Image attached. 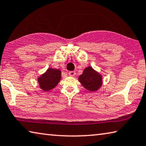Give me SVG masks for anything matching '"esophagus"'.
Here are the masks:
<instances>
[{"label": "esophagus", "instance_id": "34e87169", "mask_svg": "<svg viewBox=\"0 0 146 146\" xmlns=\"http://www.w3.org/2000/svg\"><path fill=\"white\" fill-rule=\"evenodd\" d=\"M68 74H69V75L71 76H74L76 75V72L74 71H70V72L68 73Z\"/></svg>", "mask_w": 146, "mask_h": 146}]
</instances>
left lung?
<instances>
[{"instance_id":"obj_1","label":"left lung","mask_w":146,"mask_h":146,"mask_svg":"<svg viewBox=\"0 0 146 146\" xmlns=\"http://www.w3.org/2000/svg\"><path fill=\"white\" fill-rule=\"evenodd\" d=\"M78 80L88 90L95 91L102 86V76L99 73L89 66L84 70L82 75L78 77Z\"/></svg>"}]
</instances>
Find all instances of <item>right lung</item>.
I'll return each mask as SVG.
<instances>
[{
	"mask_svg": "<svg viewBox=\"0 0 146 146\" xmlns=\"http://www.w3.org/2000/svg\"><path fill=\"white\" fill-rule=\"evenodd\" d=\"M60 78L61 71L60 70L49 68L45 73L38 78V82L42 90L47 91L55 88Z\"/></svg>",
	"mask_w": 146,
	"mask_h": 146,
	"instance_id": "right-lung-1",
	"label": "right lung"
}]
</instances>
